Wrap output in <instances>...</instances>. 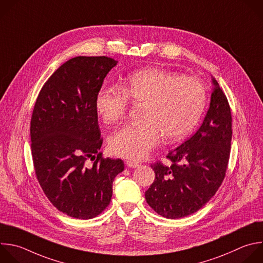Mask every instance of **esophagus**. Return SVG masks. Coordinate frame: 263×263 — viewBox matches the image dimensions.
Returning a JSON list of instances; mask_svg holds the SVG:
<instances>
[{"label":"esophagus","instance_id":"obj_1","mask_svg":"<svg viewBox=\"0 0 263 263\" xmlns=\"http://www.w3.org/2000/svg\"><path fill=\"white\" fill-rule=\"evenodd\" d=\"M126 165L128 167H131V168H136V167L139 166V163L135 162V161H132V160H128V161H126Z\"/></svg>","mask_w":263,"mask_h":263}]
</instances>
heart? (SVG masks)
I'll use <instances>...</instances> for the list:
<instances>
[{
	"instance_id": "obj_1",
	"label": "heart",
	"mask_w": 263,
	"mask_h": 263,
	"mask_svg": "<svg viewBox=\"0 0 263 263\" xmlns=\"http://www.w3.org/2000/svg\"><path fill=\"white\" fill-rule=\"evenodd\" d=\"M129 101L143 104V122L117 131L109 140L114 154L141 160L165 137L169 142L188 136L203 112L206 93L202 83L191 76H182L158 67H148L130 74L120 85L103 86L95 99V108L107 124L124 120Z\"/></svg>"
}]
</instances>
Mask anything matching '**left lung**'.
<instances>
[{
	"instance_id": "left-lung-1",
	"label": "left lung",
	"mask_w": 263,
	"mask_h": 263,
	"mask_svg": "<svg viewBox=\"0 0 263 263\" xmlns=\"http://www.w3.org/2000/svg\"><path fill=\"white\" fill-rule=\"evenodd\" d=\"M208 114L189 139L168 153L166 166L151 165L156 178L145 191L147 204L160 216L180 219L196 213L216 194L224 181L231 146V110L218 81Z\"/></svg>"
}]
</instances>
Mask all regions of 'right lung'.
I'll use <instances>...</instances> for the list:
<instances>
[{"label":"right lung","instance_id":"right-lung-1","mask_svg":"<svg viewBox=\"0 0 263 263\" xmlns=\"http://www.w3.org/2000/svg\"><path fill=\"white\" fill-rule=\"evenodd\" d=\"M112 58L76 57L43 84L31 119V149L37 180L60 212L92 219L109 204L121 159L104 158L95 99ZM91 158L93 162H87Z\"/></svg>","mask_w":263,"mask_h":263}]
</instances>
